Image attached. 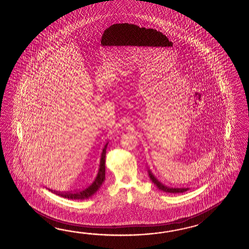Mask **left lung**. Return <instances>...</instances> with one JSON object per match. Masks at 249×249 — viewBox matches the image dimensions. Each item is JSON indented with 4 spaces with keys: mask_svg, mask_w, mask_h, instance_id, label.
Here are the masks:
<instances>
[{
    "mask_svg": "<svg viewBox=\"0 0 249 249\" xmlns=\"http://www.w3.org/2000/svg\"><path fill=\"white\" fill-rule=\"evenodd\" d=\"M148 175L150 180H152L155 185L157 186V188L160 190V191H164V192H167V193H182L185 191H189V188H170L167 186H164L163 183H161L155 176L153 174L148 170Z\"/></svg>",
    "mask_w": 249,
    "mask_h": 249,
    "instance_id": "left-lung-1",
    "label": "left lung"
}]
</instances>
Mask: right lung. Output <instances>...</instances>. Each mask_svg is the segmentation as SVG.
<instances>
[{
  "mask_svg": "<svg viewBox=\"0 0 249 249\" xmlns=\"http://www.w3.org/2000/svg\"><path fill=\"white\" fill-rule=\"evenodd\" d=\"M107 146V143L105 145V147L102 150V153H101L100 169L98 172L97 177H96L95 180L90 186H88L87 188H85L82 191H74V192H57V191H53L52 190L51 191H53V193L57 194L58 196H63V197L69 198V199H86V198H89L90 196H92L96 191L101 188L103 181L105 180V158H106Z\"/></svg>",
  "mask_w": 249,
  "mask_h": 249,
  "instance_id": "add662e5",
  "label": "right lung"
}]
</instances>
